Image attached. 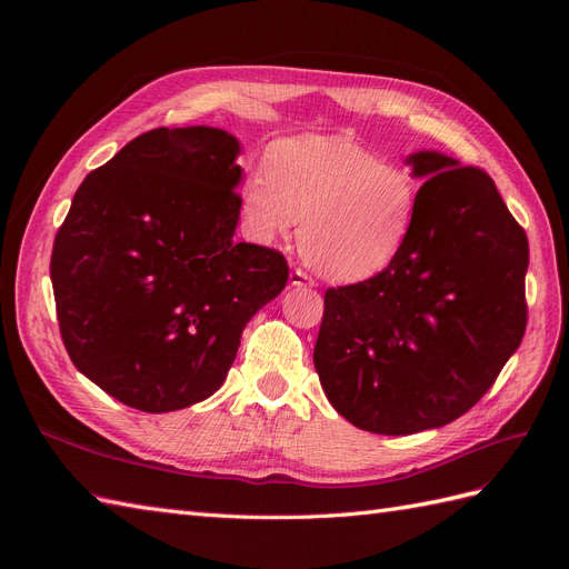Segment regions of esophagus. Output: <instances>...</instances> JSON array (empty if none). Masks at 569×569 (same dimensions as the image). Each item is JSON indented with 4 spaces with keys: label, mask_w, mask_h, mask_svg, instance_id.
<instances>
[{
    "label": "esophagus",
    "mask_w": 569,
    "mask_h": 569,
    "mask_svg": "<svg viewBox=\"0 0 569 569\" xmlns=\"http://www.w3.org/2000/svg\"><path fill=\"white\" fill-rule=\"evenodd\" d=\"M289 284L291 287H313L316 282H313V278L308 272H303L301 268H295L289 272Z\"/></svg>",
    "instance_id": "1"
}]
</instances>
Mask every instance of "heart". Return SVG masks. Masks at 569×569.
<instances>
[{
  "label": "heart",
  "instance_id": "heart-1",
  "mask_svg": "<svg viewBox=\"0 0 569 569\" xmlns=\"http://www.w3.org/2000/svg\"><path fill=\"white\" fill-rule=\"evenodd\" d=\"M420 184L347 137L306 134L274 144L268 168L242 184V220L256 242L297 226L303 261L322 278L360 282L389 268L418 216Z\"/></svg>",
  "mask_w": 569,
  "mask_h": 569
}]
</instances>
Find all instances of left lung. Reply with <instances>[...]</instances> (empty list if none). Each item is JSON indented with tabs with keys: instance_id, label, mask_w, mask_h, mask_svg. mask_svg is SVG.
I'll return each mask as SVG.
<instances>
[{
	"instance_id": "1",
	"label": "left lung",
	"mask_w": 569,
	"mask_h": 569,
	"mask_svg": "<svg viewBox=\"0 0 569 569\" xmlns=\"http://www.w3.org/2000/svg\"><path fill=\"white\" fill-rule=\"evenodd\" d=\"M420 187L403 251L375 278L325 291L313 363L339 416L416 435L468 412L527 327V234L481 168L410 153Z\"/></svg>"
}]
</instances>
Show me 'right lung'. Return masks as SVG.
Masks as SVG:
<instances>
[{
  "label": "right lung",
  "instance_id": "1",
  "mask_svg": "<svg viewBox=\"0 0 569 569\" xmlns=\"http://www.w3.org/2000/svg\"><path fill=\"white\" fill-rule=\"evenodd\" d=\"M239 142L218 128H157L82 180L51 251L73 366L144 412L199 403L289 278L284 256L234 242Z\"/></svg>",
  "mask_w": 569,
  "mask_h": 569
}]
</instances>
